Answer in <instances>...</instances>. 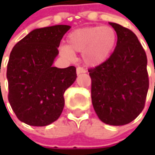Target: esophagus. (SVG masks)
<instances>
[{"instance_id":"34e87169","label":"esophagus","mask_w":155,"mask_h":155,"mask_svg":"<svg viewBox=\"0 0 155 155\" xmlns=\"http://www.w3.org/2000/svg\"><path fill=\"white\" fill-rule=\"evenodd\" d=\"M85 72H86V71L84 68H82V67H78L77 68V74L78 75L81 74V73H85Z\"/></svg>"}]
</instances>
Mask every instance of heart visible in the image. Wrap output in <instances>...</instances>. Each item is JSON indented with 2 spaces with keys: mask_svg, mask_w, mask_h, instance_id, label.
I'll return each mask as SVG.
<instances>
[{
  "mask_svg": "<svg viewBox=\"0 0 155 155\" xmlns=\"http://www.w3.org/2000/svg\"><path fill=\"white\" fill-rule=\"evenodd\" d=\"M67 45L60 46V54L72 60L74 52H82L84 63L96 66L106 61L116 42V31L109 26L86 27L71 32L67 36Z\"/></svg>",
  "mask_w": 155,
  "mask_h": 155,
  "instance_id": "b5f03b06",
  "label": "heart"
}]
</instances>
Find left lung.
<instances>
[{
    "label": "left lung",
    "mask_w": 155,
    "mask_h": 155,
    "mask_svg": "<svg viewBox=\"0 0 155 155\" xmlns=\"http://www.w3.org/2000/svg\"><path fill=\"white\" fill-rule=\"evenodd\" d=\"M117 34L111 56L89 69L91 100L98 118L114 126L128 124L142 111L149 86L146 52L136 35L119 24L110 22Z\"/></svg>",
    "instance_id": "obj_1"
}]
</instances>
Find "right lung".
<instances>
[{"label": "right lung", "mask_w": 155, "mask_h": 155, "mask_svg": "<svg viewBox=\"0 0 155 155\" xmlns=\"http://www.w3.org/2000/svg\"><path fill=\"white\" fill-rule=\"evenodd\" d=\"M67 25L37 28L14 46L7 78L8 101L18 119L42 127L58 120L64 106V93L77 78L76 68L52 66Z\"/></svg>", "instance_id": "right-lung-1"}]
</instances>
